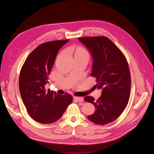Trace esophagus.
I'll return each mask as SVG.
<instances>
[{"label": "esophagus", "instance_id": "1", "mask_svg": "<svg viewBox=\"0 0 154 154\" xmlns=\"http://www.w3.org/2000/svg\"><path fill=\"white\" fill-rule=\"evenodd\" d=\"M74 100H75L76 101L78 102H82L83 101V97H77V96H74Z\"/></svg>", "mask_w": 154, "mask_h": 154}]
</instances>
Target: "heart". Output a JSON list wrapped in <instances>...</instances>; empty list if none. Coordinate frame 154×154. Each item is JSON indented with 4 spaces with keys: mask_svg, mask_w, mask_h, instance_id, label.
<instances>
[{
    "mask_svg": "<svg viewBox=\"0 0 154 154\" xmlns=\"http://www.w3.org/2000/svg\"><path fill=\"white\" fill-rule=\"evenodd\" d=\"M75 55H83L87 57H88V56H89L87 50L83 48H78L76 51Z\"/></svg>",
    "mask_w": 154,
    "mask_h": 154,
    "instance_id": "b5f03b06",
    "label": "heart"
}]
</instances>
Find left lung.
I'll return each instance as SVG.
<instances>
[{
  "mask_svg": "<svg viewBox=\"0 0 154 154\" xmlns=\"http://www.w3.org/2000/svg\"><path fill=\"white\" fill-rule=\"evenodd\" d=\"M78 40L89 50L93 58L91 76L95 77L101 95L84 100L94 105L96 110L87 118L96 125L115 121L125 109L130 97L131 77L127 60L112 42L106 36L81 37Z\"/></svg>",
  "mask_w": 154,
  "mask_h": 154,
  "instance_id": "left-lung-1",
  "label": "left lung"
}]
</instances>
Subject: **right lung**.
I'll return each instance as SVG.
<instances>
[{
	"instance_id": "1",
	"label": "right lung",
	"mask_w": 154,
	"mask_h": 154,
	"mask_svg": "<svg viewBox=\"0 0 154 154\" xmlns=\"http://www.w3.org/2000/svg\"><path fill=\"white\" fill-rule=\"evenodd\" d=\"M68 42L54 40L40 44L30 53L20 70L18 83L22 101L29 116L40 123L57 122L72 101L68 93L59 95L45 89L58 51Z\"/></svg>"
}]
</instances>
